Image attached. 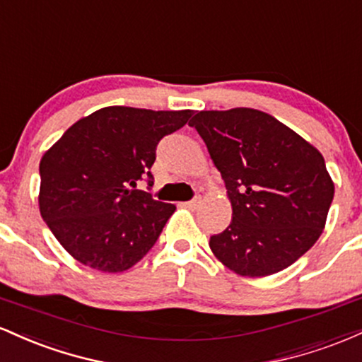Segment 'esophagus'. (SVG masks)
Here are the masks:
<instances>
[{
	"instance_id": "obj_1",
	"label": "esophagus",
	"mask_w": 362,
	"mask_h": 362,
	"mask_svg": "<svg viewBox=\"0 0 362 362\" xmlns=\"http://www.w3.org/2000/svg\"><path fill=\"white\" fill-rule=\"evenodd\" d=\"M184 206L189 207V209H197V207L201 206V197H195V199H192V201L184 202Z\"/></svg>"
}]
</instances>
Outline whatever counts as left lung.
Returning a JSON list of instances; mask_svg holds the SVG:
<instances>
[{
	"label": "left lung",
	"mask_w": 362,
	"mask_h": 362,
	"mask_svg": "<svg viewBox=\"0 0 362 362\" xmlns=\"http://www.w3.org/2000/svg\"><path fill=\"white\" fill-rule=\"evenodd\" d=\"M221 172L233 209L211 236L216 259L245 277L294 264L322 235L334 182L313 144L265 112L238 107L201 110L189 122Z\"/></svg>",
	"instance_id": "1"
}]
</instances>
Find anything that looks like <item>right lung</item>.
Here are the masks:
<instances>
[{
  "mask_svg": "<svg viewBox=\"0 0 362 362\" xmlns=\"http://www.w3.org/2000/svg\"><path fill=\"white\" fill-rule=\"evenodd\" d=\"M194 110L103 107L74 122L40 160L39 209L66 252L86 267L124 272L156 243L175 206L134 189L163 136Z\"/></svg>",
  "mask_w": 362,
  "mask_h": 362,
  "instance_id": "add662e5",
  "label": "right lung"
}]
</instances>
